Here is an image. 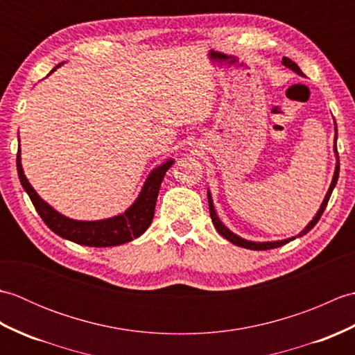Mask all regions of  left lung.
<instances>
[{"label": "left lung", "mask_w": 355, "mask_h": 355, "mask_svg": "<svg viewBox=\"0 0 355 355\" xmlns=\"http://www.w3.org/2000/svg\"><path fill=\"white\" fill-rule=\"evenodd\" d=\"M282 64L285 65V67H288V69H291L293 71H296L297 74H300V76H304V73L300 71V69L297 67V64L296 62H293L291 59H288V58H284L282 59ZM336 153H337V145H336ZM337 158H338V153H337ZM338 169H340V164L337 163V166H336V172H334V178H333V183H331V186H329V191H328V193H327V197H325V200H323V202H322V206H320V209H319V212H318V215L314 216V220L306 225V229L304 230V232H300L297 236H302V235H305V233H308L310 232L315 224H318V221L320 220V216H322V214L325 212V209H327V205H328V201H329V197H331V193H333V189L336 187V183H337V178H338ZM207 200H209V212H210V218H212V223H214V225H215V229L218 230V233H220V235H223L225 239L227 241H230L232 244H235V245H239V247H244V248H250V250H270V248H276V247H281V245H285L286 243H290L291 239H294V238H291V239H285V241H276V243H252V241H245V239H243V238H239L238 235H235V233H232L227 227H225V225L218 220V216H216V214H215V209H214V202H212V197H210V192H207Z\"/></svg>", "instance_id": "left-lung-1"}]
</instances>
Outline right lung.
Instances as JSON below:
<instances>
[{
    "label": "right lung",
    "mask_w": 355,
    "mask_h": 355,
    "mask_svg": "<svg viewBox=\"0 0 355 355\" xmlns=\"http://www.w3.org/2000/svg\"><path fill=\"white\" fill-rule=\"evenodd\" d=\"M56 69H53L51 71H55ZM172 163L173 160L166 162L164 164L158 166L157 169L150 172L145 186H143V191L140 192V197L123 215L108 218V220L102 221H74L58 214L55 209H51L47 202L40 198V195L30 186L24 172H22L19 149L17 154V169L19 182L22 187H24V191L28 193V197L32 200L36 212L42 218V221L56 235L73 241L76 244L88 247L120 245L130 243L134 238H139L141 233H145L150 223H153L155 202L163 177L166 175V171L171 168Z\"/></svg>",
    "instance_id": "right-lung-1"
}]
</instances>
